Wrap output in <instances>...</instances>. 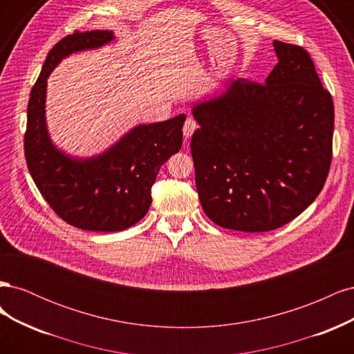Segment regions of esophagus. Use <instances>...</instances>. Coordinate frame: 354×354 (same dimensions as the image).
<instances>
[{
	"mask_svg": "<svg viewBox=\"0 0 354 354\" xmlns=\"http://www.w3.org/2000/svg\"><path fill=\"white\" fill-rule=\"evenodd\" d=\"M196 128H198V124H196V121L194 120V118H187L186 122H185V127H183L185 140H189V138L194 136V133L196 131Z\"/></svg>",
	"mask_w": 354,
	"mask_h": 354,
	"instance_id": "1",
	"label": "esophagus"
}]
</instances>
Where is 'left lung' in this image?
I'll use <instances>...</instances> for the list:
<instances>
[{"label": "left lung", "mask_w": 354, "mask_h": 354, "mask_svg": "<svg viewBox=\"0 0 354 354\" xmlns=\"http://www.w3.org/2000/svg\"><path fill=\"white\" fill-rule=\"evenodd\" d=\"M264 84L230 80L192 115L201 205L220 227L269 232L298 217L322 190L332 159L334 103L308 53L273 41Z\"/></svg>", "instance_id": "1"}]
</instances>
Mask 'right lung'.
Wrapping results in <instances>:
<instances>
[{
    "instance_id": "1",
    "label": "right lung",
    "mask_w": 354,
    "mask_h": 354,
    "mask_svg": "<svg viewBox=\"0 0 354 354\" xmlns=\"http://www.w3.org/2000/svg\"><path fill=\"white\" fill-rule=\"evenodd\" d=\"M115 39L112 30L75 32L51 48L30 91L25 158L38 190L57 216L90 232H121L140 221L152 203L159 168L183 143L181 113L164 122L138 124L93 156H75L51 140L47 116V80L75 53L97 50Z\"/></svg>"
}]
</instances>
